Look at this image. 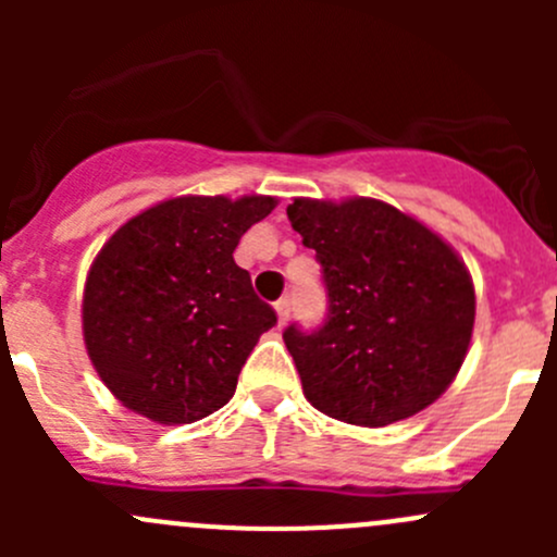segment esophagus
<instances>
[{
    "label": "esophagus",
    "instance_id": "esophagus-1",
    "mask_svg": "<svg viewBox=\"0 0 557 557\" xmlns=\"http://www.w3.org/2000/svg\"><path fill=\"white\" fill-rule=\"evenodd\" d=\"M274 310H277V323L280 325L288 323V318H290V299H288V296H283V299L274 305Z\"/></svg>",
    "mask_w": 557,
    "mask_h": 557
}]
</instances>
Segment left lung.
Instances as JSON below:
<instances>
[{
	"label": "left lung",
	"mask_w": 557,
	"mask_h": 557,
	"mask_svg": "<svg viewBox=\"0 0 557 557\" xmlns=\"http://www.w3.org/2000/svg\"><path fill=\"white\" fill-rule=\"evenodd\" d=\"M294 232L323 274V325L283 339L307 401L350 425L412 418L458 374L474 329V285L458 252L377 199H294Z\"/></svg>",
	"instance_id": "1"
}]
</instances>
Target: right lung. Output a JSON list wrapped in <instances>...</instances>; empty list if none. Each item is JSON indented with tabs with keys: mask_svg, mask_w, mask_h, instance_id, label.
Here are the masks:
<instances>
[{
	"mask_svg": "<svg viewBox=\"0 0 557 557\" xmlns=\"http://www.w3.org/2000/svg\"><path fill=\"white\" fill-rule=\"evenodd\" d=\"M272 196H180L123 223L83 294L88 356L112 396L156 423L218 412L277 314L234 250Z\"/></svg>",
	"mask_w": 557,
	"mask_h": 557,
	"instance_id": "right-lung-1",
	"label": "right lung"
}]
</instances>
